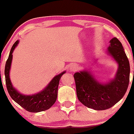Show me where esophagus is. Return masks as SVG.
Returning <instances> with one entry per match:
<instances>
[{"label": "esophagus", "instance_id": "1", "mask_svg": "<svg viewBox=\"0 0 134 134\" xmlns=\"http://www.w3.org/2000/svg\"><path fill=\"white\" fill-rule=\"evenodd\" d=\"M79 67L78 65L76 64H72L71 65H70V70L71 71H75L78 70Z\"/></svg>", "mask_w": 134, "mask_h": 134}]
</instances>
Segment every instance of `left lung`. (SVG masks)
Returning <instances> with one entry per match:
<instances>
[{
	"label": "left lung",
	"instance_id": "obj_1",
	"mask_svg": "<svg viewBox=\"0 0 134 134\" xmlns=\"http://www.w3.org/2000/svg\"><path fill=\"white\" fill-rule=\"evenodd\" d=\"M107 54L118 64L113 79L101 83L86 70L73 76L79 100L87 107L96 110H106L114 105L125 95L129 84L130 64L122 44L116 38L110 41Z\"/></svg>",
	"mask_w": 134,
	"mask_h": 134
}]
</instances>
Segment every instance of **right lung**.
Listing matches in <instances>:
<instances>
[{"mask_svg":"<svg viewBox=\"0 0 134 134\" xmlns=\"http://www.w3.org/2000/svg\"><path fill=\"white\" fill-rule=\"evenodd\" d=\"M19 41L17 40L13 45L9 57L5 66V78L7 90L10 96L18 105L31 113H38L50 109L55 103L57 97V91L59 80L66 71L55 76L41 91L31 95L23 94L18 91L13 86L9 78V71L11 69L13 59V52L18 45Z\"/></svg>","mask_w":134,"mask_h":134,"instance_id":"1","label":"right lung"}]
</instances>
